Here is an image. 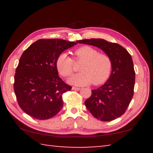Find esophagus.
Masks as SVG:
<instances>
[{"label": "esophagus", "mask_w": 153, "mask_h": 153, "mask_svg": "<svg viewBox=\"0 0 153 153\" xmlns=\"http://www.w3.org/2000/svg\"><path fill=\"white\" fill-rule=\"evenodd\" d=\"M80 89V88H77V87H74V86H73L72 87V90H79Z\"/></svg>", "instance_id": "1"}]
</instances>
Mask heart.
Masks as SVG:
<instances>
[{"label":"heart","instance_id":"obj_1","mask_svg":"<svg viewBox=\"0 0 153 153\" xmlns=\"http://www.w3.org/2000/svg\"><path fill=\"white\" fill-rule=\"evenodd\" d=\"M76 60L85 61L81 67L82 72L69 79L70 84L86 86L93 84H101L107 81L112 71L113 63L110 56L99 53L98 50L90 46L79 47L74 53ZM74 61L67 53H62L56 60V69L62 76H70L74 72Z\"/></svg>","mask_w":153,"mask_h":153}]
</instances>
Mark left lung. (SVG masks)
<instances>
[{"label": "left lung", "mask_w": 153, "mask_h": 153, "mask_svg": "<svg viewBox=\"0 0 153 153\" xmlns=\"http://www.w3.org/2000/svg\"><path fill=\"white\" fill-rule=\"evenodd\" d=\"M79 44L97 46L110 56L112 71L102 86L92 90L85 105L94 117L102 121H110L126 112L134 95L135 71L133 61L128 51L117 43L100 38L77 40Z\"/></svg>", "instance_id": "8db88e82"}]
</instances>
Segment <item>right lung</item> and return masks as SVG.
I'll use <instances>...</instances> for the list:
<instances>
[{"instance_id":"add662e5","label":"right lung","mask_w":153,"mask_h":153,"mask_svg":"<svg viewBox=\"0 0 153 153\" xmlns=\"http://www.w3.org/2000/svg\"><path fill=\"white\" fill-rule=\"evenodd\" d=\"M77 42L62 39H40L21 56L15 74L14 91L18 104L36 120L53 117L63 106L62 95L71 86L59 76L58 56Z\"/></svg>"}]
</instances>
